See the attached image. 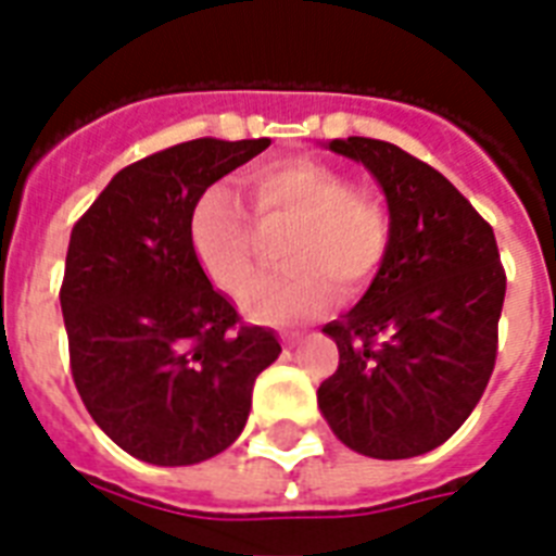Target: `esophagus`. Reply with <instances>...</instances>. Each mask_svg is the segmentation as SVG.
<instances>
[{
  "instance_id": "esophagus-1",
  "label": "esophagus",
  "mask_w": 556,
  "mask_h": 556,
  "mask_svg": "<svg viewBox=\"0 0 556 556\" xmlns=\"http://www.w3.org/2000/svg\"><path fill=\"white\" fill-rule=\"evenodd\" d=\"M282 340H286L288 349H294L296 343H300V338H296V334H286V338H282Z\"/></svg>"
}]
</instances>
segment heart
Masks as SVG:
<instances>
[{
    "label": "heart",
    "mask_w": 556,
    "mask_h": 556,
    "mask_svg": "<svg viewBox=\"0 0 556 556\" xmlns=\"http://www.w3.org/2000/svg\"><path fill=\"white\" fill-rule=\"evenodd\" d=\"M260 225L294 222L279 248L282 270L256 277L253 227L233 195L210 187L187 222L190 251L204 277L225 294L244 286L242 312L265 326L312 320L340 300H357L375 282L392 244V218L380 201L361 195L352 178L312 159H279L244 176Z\"/></svg>",
    "instance_id": "obj_1"
}]
</instances>
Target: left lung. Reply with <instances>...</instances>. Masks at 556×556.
Masks as SVG:
<instances>
[{
    "label": "left lung",
    "mask_w": 556,
    "mask_h": 556,
    "mask_svg": "<svg viewBox=\"0 0 556 556\" xmlns=\"http://www.w3.org/2000/svg\"><path fill=\"white\" fill-rule=\"evenodd\" d=\"M323 147L378 181L392 244L355 308L323 326L340 364L317 404L361 456H421L467 421L491 380L505 303L496 239L439 169L395 143L334 138Z\"/></svg>",
    "instance_id": "8db88e82"
}]
</instances>
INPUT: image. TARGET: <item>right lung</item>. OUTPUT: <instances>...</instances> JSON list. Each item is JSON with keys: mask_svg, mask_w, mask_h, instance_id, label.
<instances>
[{"mask_svg": "<svg viewBox=\"0 0 556 556\" xmlns=\"http://www.w3.org/2000/svg\"><path fill=\"white\" fill-rule=\"evenodd\" d=\"M195 138L129 164L74 225L60 291L72 375L100 430L147 465L218 456L251 415L277 334L236 326L190 251L192 204L268 150Z\"/></svg>", "mask_w": 556, "mask_h": 556, "instance_id": "right-lung-1", "label": "right lung"}]
</instances>
